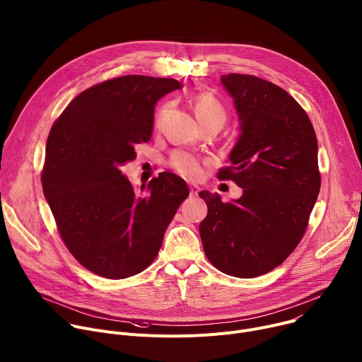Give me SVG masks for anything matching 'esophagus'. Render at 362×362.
I'll use <instances>...</instances> for the list:
<instances>
[{"label": "esophagus", "mask_w": 362, "mask_h": 362, "mask_svg": "<svg viewBox=\"0 0 362 362\" xmlns=\"http://www.w3.org/2000/svg\"><path fill=\"white\" fill-rule=\"evenodd\" d=\"M188 188H189V195L191 197H197L198 195V192H199V187L198 185H189Z\"/></svg>", "instance_id": "obj_1"}]
</instances>
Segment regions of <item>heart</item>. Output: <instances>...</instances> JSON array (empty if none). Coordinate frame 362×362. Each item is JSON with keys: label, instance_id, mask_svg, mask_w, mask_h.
I'll use <instances>...</instances> for the list:
<instances>
[{"label": "heart", "instance_id": "obj_1", "mask_svg": "<svg viewBox=\"0 0 362 362\" xmlns=\"http://www.w3.org/2000/svg\"><path fill=\"white\" fill-rule=\"evenodd\" d=\"M192 109L195 113V117L199 125L207 124H220L223 125L226 120V109L218 102V99L211 93H198L192 99ZM167 112V106L159 110L158 122L164 117ZM203 159L197 156L195 153L185 151V149H177L171 153L168 159V167L178 174L180 177L185 180H198L203 175Z\"/></svg>", "mask_w": 362, "mask_h": 362}]
</instances>
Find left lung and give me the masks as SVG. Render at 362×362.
Listing matches in <instances>:
<instances>
[{
    "instance_id": "obj_1",
    "label": "left lung",
    "mask_w": 362,
    "mask_h": 362,
    "mask_svg": "<svg viewBox=\"0 0 362 362\" xmlns=\"http://www.w3.org/2000/svg\"><path fill=\"white\" fill-rule=\"evenodd\" d=\"M234 99L242 135L231 165L217 177L243 195L223 203L202 191L207 217L199 235L220 272L250 279L282 264L302 240L320 189L317 139L303 107L282 88L250 74H223Z\"/></svg>"
}]
</instances>
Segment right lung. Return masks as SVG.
<instances>
[{"label":"right lung","instance_id":"right-lung-1","mask_svg":"<svg viewBox=\"0 0 362 362\" xmlns=\"http://www.w3.org/2000/svg\"><path fill=\"white\" fill-rule=\"evenodd\" d=\"M181 89L175 78L128 74L77 95L53 124L42 171L43 192L71 256L106 279H127L156 257L189 191L160 173L136 191L120 167L148 142L155 103Z\"/></svg>","mask_w":362,"mask_h":362}]
</instances>
